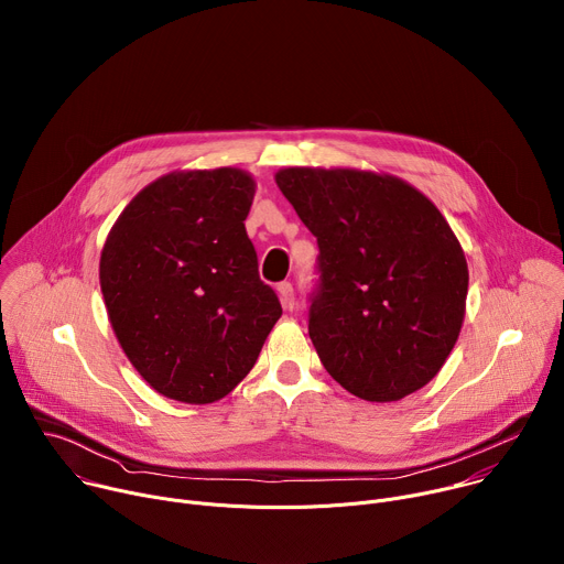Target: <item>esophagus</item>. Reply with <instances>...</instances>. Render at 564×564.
I'll return each mask as SVG.
<instances>
[{
    "instance_id": "esophagus-1",
    "label": "esophagus",
    "mask_w": 564,
    "mask_h": 564,
    "mask_svg": "<svg viewBox=\"0 0 564 564\" xmlns=\"http://www.w3.org/2000/svg\"><path fill=\"white\" fill-rule=\"evenodd\" d=\"M276 292H279L281 305H283L285 310H292V307H294V288H292V283H290V281H283V283H279Z\"/></svg>"
}]
</instances>
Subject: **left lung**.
<instances>
[{"label":"left lung","mask_w":564,"mask_h":564,"mask_svg":"<svg viewBox=\"0 0 564 564\" xmlns=\"http://www.w3.org/2000/svg\"><path fill=\"white\" fill-rule=\"evenodd\" d=\"M276 185L316 236L307 333L324 368L366 401L426 386L464 321L468 268L440 209L409 183L290 167Z\"/></svg>","instance_id":"obj_1"}]
</instances>
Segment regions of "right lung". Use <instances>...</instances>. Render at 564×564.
<instances>
[{
    "instance_id": "obj_1",
    "label": "right lung",
    "mask_w": 564,
    "mask_h": 564,
    "mask_svg": "<svg viewBox=\"0 0 564 564\" xmlns=\"http://www.w3.org/2000/svg\"><path fill=\"white\" fill-rule=\"evenodd\" d=\"M252 200L240 170L167 174L109 231L100 288L111 326L160 394L212 404L231 392L283 312L246 231Z\"/></svg>"
}]
</instances>
